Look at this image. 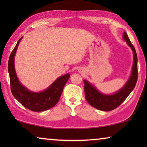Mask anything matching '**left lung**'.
Wrapping results in <instances>:
<instances>
[{"label": "left lung", "mask_w": 147, "mask_h": 147, "mask_svg": "<svg viewBox=\"0 0 147 147\" xmlns=\"http://www.w3.org/2000/svg\"><path fill=\"white\" fill-rule=\"evenodd\" d=\"M123 39L130 47L134 54V63L131 75L127 82L115 93L111 95L104 94L99 92L94 86L87 80H84V92L86 100L94 108L102 111H111L115 109L125 100L132 91L138 80V56L136 49L131 43L128 35L124 32Z\"/></svg>", "instance_id": "1"}]
</instances>
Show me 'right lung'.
<instances>
[{
	"label": "right lung",
	"mask_w": 147,
	"mask_h": 147,
	"mask_svg": "<svg viewBox=\"0 0 147 147\" xmlns=\"http://www.w3.org/2000/svg\"><path fill=\"white\" fill-rule=\"evenodd\" d=\"M21 38L19 39L9 56L8 69L10 79L11 91L13 96L22 105L33 111H43L53 108L58 103L65 85L70 77L66 74L57 78L46 90L35 93L21 85L15 71L14 57Z\"/></svg>",
	"instance_id": "obj_1"
}]
</instances>
